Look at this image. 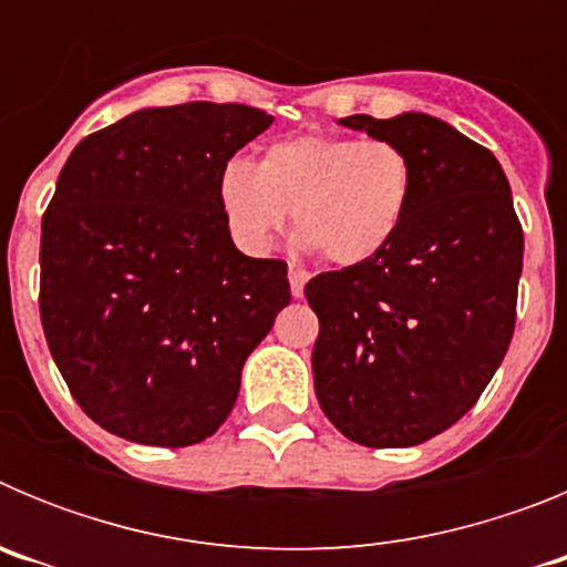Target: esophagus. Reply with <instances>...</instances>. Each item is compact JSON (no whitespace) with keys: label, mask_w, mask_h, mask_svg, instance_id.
Wrapping results in <instances>:
<instances>
[{"label":"esophagus","mask_w":567,"mask_h":567,"mask_svg":"<svg viewBox=\"0 0 567 567\" xmlns=\"http://www.w3.org/2000/svg\"><path fill=\"white\" fill-rule=\"evenodd\" d=\"M309 272L300 267H289V289H292L295 298H303V287H307Z\"/></svg>","instance_id":"obj_1"}]
</instances>
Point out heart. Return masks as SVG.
Returning a JSON list of instances; mask_svg holds the SVG:
<instances>
[{
	"label": "heart",
	"instance_id": "obj_1",
	"mask_svg": "<svg viewBox=\"0 0 567 567\" xmlns=\"http://www.w3.org/2000/svg\"><path fill=\"white\" fill-rule=\"evenodd\" d=\"M412 195V158L385 138L298 135L269 144L255 167L229 158L218 175V202L238 247L267 252L292 213L303 247L340 267L383 252Z\"/></svg>",
	"mask_w": 567,
	"mask_h": 567
}]
</instances>
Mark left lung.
Masks as SVG:
<instances>
[{
	"mask_svg": "<svg viewBox=\"0 0 567 567\" xmlns=\"http://www.w3.org/2000/svg\"><path fill=\"white\" fill-rule=\"evenodd\" d=\"M340 124L400 144L414 195L383 252L303 289L320 320L315 394L354 443L405 449L457 423L503 363L523 227L494 153L452 124L425 113Z\"/></svg>",
	"mask_w": 567,
	"mask_h": 567,
	"instance_id": "left-lung-1",
	"label": "left lung"
}]
</instances>
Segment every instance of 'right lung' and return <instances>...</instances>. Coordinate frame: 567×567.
<instances>
[{
    "label": "right lung",
    "mask_w": 567,
    "mask_h": 567,
    "mask_svg": "<svg viewBox=\"0 0 567 567\" xmlns=\"http://www.w3.org/2000/svg\"><path fill=\"white\" fill-rule=\"evenodd\" d=\"M269 124L247 104L144 107L82 138L59 173L39 312L70 394L115 437H213L292 298L287 264L238 252L218 202L224 164Z\"/></svg>",
    "instance_id": "right-lung-1"
}]
</instances>
